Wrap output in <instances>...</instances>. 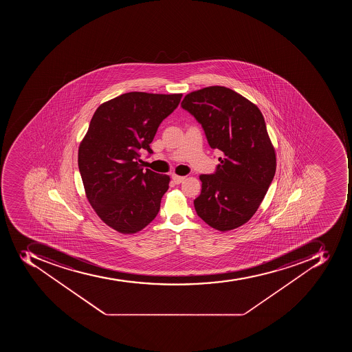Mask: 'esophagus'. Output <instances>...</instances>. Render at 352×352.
I'll return each instance as SVG.
<instances>
[{
	"label": "esophagus",
	"instance_id": "34e87169",
	"mask_svg": "<svg viewBox=\"0 0 352 352\" xmlns=\"http://www.w3.org/2000/svg\"><path fill=\"white\" fill-rule=\"evenodd\" d=\"M172 178L175 184H180L183 183L186 177H184V176H178V175H173Z\"/></svg>",
	"mask_w": 352,
	"mask_h": 352
}]
</instances>
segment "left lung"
<instances>
[{
    "label": "left lung",
    "instance_id": "left-lung-1",
    "mask_svg": "<svg viewBox=\"0 0 352 352\" xmlns=\"http://www.w3.org/2000/svg\"><path fill=\"white\" fill-rule=\"evenodd\" d=\"M182 107L202 125L223 157L212 175H200L197 214L221 232L247 223L263 201L276 170V154L260 109L227 87L186 94Z\"/></svg>",
    "mask_w": 352,
    "mask_h": 352
}]
</instances>
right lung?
Masks as SVG:
<instances>
[{
  "mask_svg": "<svg viewBox=\"0 0 352 352\" xmlns=\"http://www.w3.org/2000/svg\"><path fill=\"white\" fill-rule=\"evenodd\" d=\"M182 97L128 92L100 104L92 116L78 166L89 204L118 232H139L157 216L170 178L143 169L140 151L153 152L158 126Z\"/></svg>",
  "mask_w": 352,
  "mask_h": 352,
  "instance_id": "right-lung-1",
  "label": "right lung"
}]
</instances>
